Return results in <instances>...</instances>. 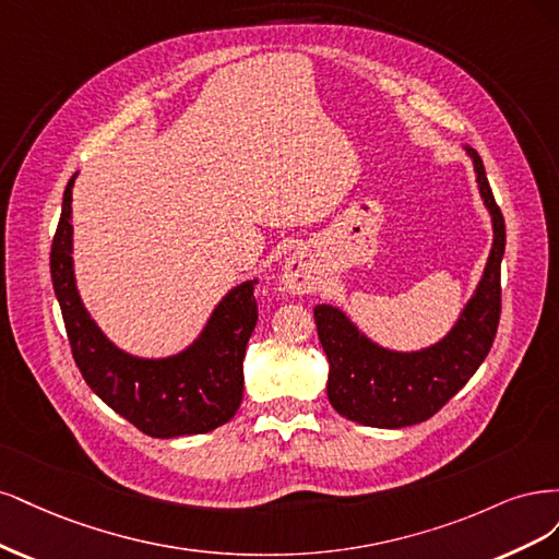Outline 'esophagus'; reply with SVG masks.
I'll use <instances>...</instances> for the list:
<instances>
[{"instance_id": "1", "label": "esophagus", "mask_w": 559, "mask_h": 559, "mask_svg": "<svg viewBox=\"0 0 559 559\" xmlns=\"http://www.w3.org/2000/svg\"><path fill=\"white\" fill-rule=\"evenodd\" d=\"M318 285V274L313 272V266L309 264L304 255H295L287 260V264L283 266V290L287 293H313Z\"/></svg>"}]
</instances>
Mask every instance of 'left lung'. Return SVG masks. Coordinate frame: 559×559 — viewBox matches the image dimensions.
I'll return each mask as SVG.
<instances>
[{"label": "left lung", "mask_w": 559, "mask_h": 559, "mask_svg": "<svg viewBox=\"0 0 559 559\" xmlns=\"http://www.w3.org/2000/svg\"><path fill=\"white\" fill-rule=\"evenodd\" d=\"M466 153L474 159L480 197L492 215L495 241L476 295L450 334L418 353H392L371 344L334 306L318 304L313 309L318 338L330 359V404L353 423L400 429L431 418L466 385L492 348L501 316L507 227L480 155L469 146Z\"/></svg>", "instance_id": "left-lung-1"}]
</instances>
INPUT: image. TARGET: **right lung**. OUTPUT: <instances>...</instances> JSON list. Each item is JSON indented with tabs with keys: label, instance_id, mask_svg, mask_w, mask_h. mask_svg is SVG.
I'll return each instance as SVG.
<instances>
[{
	"label": "right lung",
	"instance_id": "1",
	"mask_svg": "<svg viewBox=\"0 0 559 559\" xmlns=\"http://www.w3.org/2000/svg\"><path fill=\"white\" fill-rule=\"evenodd\" d=\"M50 246V278L60 301L71 355L85 383L143 435L174 439L225 425L243 397V355L258 322L255 283L246 281L218 304L194 344L167 359L118 350L83 309L71 264V188Z\"/></svg>",
	"mask_w": 559,
	"mask_h": 559
}]
</instances>
